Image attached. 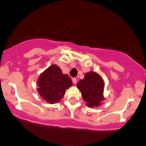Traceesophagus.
Returning <instances> with one entry per match:
<instances>
[{"label": "esophagus", "instance_id": "obj_1", "mask_svg": "<svg viewBox=\"0 0 146 146\" xmlns=\"http://www.w3.org/2000/svg\"><path fill=\"white\" fill-rule=\"evenodd\" d=\"M76 82H77V81H76V78H72V82H73L74 84H76Z\"/></svg>", "mask_w": 146, "mask_h": 146}]
</instances>
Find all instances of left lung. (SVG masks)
<instances>
[{
    "label": "left lung",
    "mask_w": 146,
    "mask_h": 146,
    "mask_svg": "<svg viewBox=\"0 0 146 146\" xmlns=\"http://www.w3.org/2000/svg\"><path fill=\"white\" fill-rule=\"evenodd\" d=\"M104 85V81L100 74L95 72H89L85 74L84 78L78 82L76 86L82 93L86 106L93 108L101 106L105 100Z\"/></svg>",
    "instance_id": "obj_1"
}]
</instances>
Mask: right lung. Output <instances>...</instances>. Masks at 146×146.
<instances>
[{"instance_id": "1", "label": "right lung", "mask_w": 146, "mask_h": 146, "mask_svg": "<svg viewBox=\"0 0 146 146\" xmlns=\"http://www.w3.org/2000/svg\"><path fill=\"white\" fill-rule=\"evenodd\" d=\"M37 91L48 103L54 104L59 102L65 94V91L72 86L67 74H64L56 64H52L43 72L37 80Z\"/></svg>"}]
</instances>
